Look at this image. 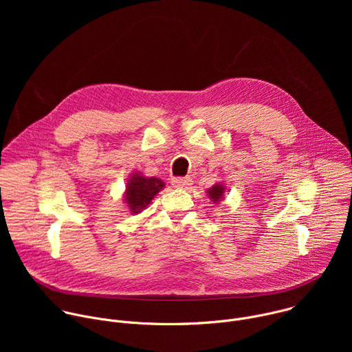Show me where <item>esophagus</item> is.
I'll return each mask as SVG.
<instances>
[{
  "label": "esophagus",
  "mask_w": 352,
  "mask_h": 352,
  "mask_svg": "<svg viewBox=\"0 0 352 352\" xmlns=\"http://www.w3.org/2000/svg\"><path fill=\"white\" fill-rule=\"evenodd\" d=\"M192 179L189 178V177H178V178H173V181H171V184H173V186L174 188H178V189H185V188H188V186H190L192 185Z\"/></svg>",
  "instance_id": "obj_1"
}]
</instances>
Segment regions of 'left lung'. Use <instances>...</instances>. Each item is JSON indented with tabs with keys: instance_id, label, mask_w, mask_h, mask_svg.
I'll list each match as a JSON object with an SVG mask.
<instances>
[{
	"instance_id": "1",
	"label": "left lung",
	"mask_w": 352,
	"mask_h": 352,
	"mask_svg": "<svg viewBox=\"0 0 352 352\" xmlns=\"http://www.w3.org/2000/svg\"><path fill=\"white\" fill-rule=\"evenodd\" d=\"M224 190H226V188L223 184H216L210 189H208V196L210 197L213 204H219L224 196Z\"/></svg>"
}]
</instances>
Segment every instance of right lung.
<instances>
[{"label":"right lung","instance_id":"1","mask_svg":"<svg viewBox=\"0 0 352 352\" xmlns=\"http://www.w3.org/2000/svg\"><path fill=\"white\" fill-rule=\"evenodd\" d=\"M164 182L155 177H143L140 173H133L126 184L125 204L132 214H138L144 210L152 199L164 188Z\"/></svg>","mask_w":352,"mask_h":352}]
</instances>
